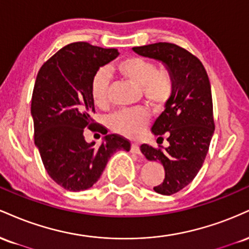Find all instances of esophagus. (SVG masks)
Here are the masks:
<instances>
[{
  "mask_svg": "<svg viewBox=\"0 0 249 249\" xmlns=\"http://www.w3.org/2000/svg\"><path fill=\"white\" fill-rule=\"evenodd\" d=\"M131 151H132L133 153L141 154V148H139V145L138 144H132V145H131Z\"/></svg>",
  "mask_w": 249,
  "mask_h": 249,
  "instance_id": "obj_1",
  "label": "esophagus"
}]
</instances>
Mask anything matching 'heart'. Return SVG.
<instances>
[{"mask_svg": "<svg viewBox=\"0 0 249 249\" xmlns=\"http://www.w3.org/2000/svg\"><path fill=\"white\" fill-rule=\"evenodd\" d=\"M119 73L134 84L141 85L142 92L148 104L161 107L168 101L173 91V78L167 70H157L150 59L131 56L117 63ZM110 78L105 69L97 71L91 82V97L97 107H103L107 102V88ZM148 122L145 108L136 107L122 110L110 118V125L117 132L128 137H136L142 132Z\"/></svg>", "mask_w": 249, "mask_h": 249, "instance_id": "b5f03b06", "label": "heart"}]
</instances>
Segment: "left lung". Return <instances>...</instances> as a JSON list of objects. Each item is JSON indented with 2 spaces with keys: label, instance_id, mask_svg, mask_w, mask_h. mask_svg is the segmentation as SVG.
Wrapping results in <instances>:
<instances>
[{
  "label": "left lung",
  "instance_id": "1",
  "mask_svg": "<svg viewBox=\"0 0 249 249\" xmlns=\"http://www.w3.org/2000/svg\"><path fill=\"white\" fill-rule=\"evenodd\" d=\"M132 50L161 62L173 78L172 95L151 128L159 141L167 137L170 145L165 148L147 144L141 146L147 160L159 161L164 166V181L153 190L171 196L196 178L206 158L214 133L210 79L202 63L173 43L159 42Z\"/></svg>",
  "mask_w": 249,
  "mask_h": 249
}]
</instances>
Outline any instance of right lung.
Masks as SVG:
<instances>
[{"label":"right lung","instance_id":"1","mask_svg":"<svg viewBox=\"0 0 249 249\" xmlns=\"http://www.w3.org/2000/svg\"><path fill=\"white\" fill-rule=\"evenodd\" d=\"M118 55L117 49L71 43L48 59L37 73L31 99L35 145L51 179L68 191L90 188L113 153L131 148L130 142L118 134L105 136L101 146L85 142L83 134L85 127L95 126L91 118L95 113L93 76Z\"/></svg>","mask_w":249,"mask_h":249}]
</instances>
